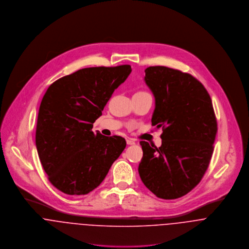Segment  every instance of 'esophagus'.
<instances>
[{"mask_svg": "<svg viewBox=\"0 0 249 249\" xmlns=\"http://www.w3.org/2000/svg\"><path fill=\"white\" fill-rule=\"evenodd\" d=\"M126 141H127V144H128V145H134V144H136L135 140L132 139V138H127Z\"/></svg>", "mask_w": 249, "mask_h": 249, "instance_id": "esophagus-1", "label": "esophagus"}]
</instances>
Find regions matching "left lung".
<instances>
[{"instance_id":"left-lung-1","label":"left lung","mask_w":249,"mask_h":249,"mask_svg":"<svg viewBox=\"0 0 249 249\" xmlns=\"http://www.w3.org/2000/svg\"><path fill=\"white\" fill-rule=\"evenodd\" d=\"M145 83L156 107L152 125L162 129V144L140 141L138 173L158 197L175 199L189 193L210 163L218 131L211 97L189 73L163 66L145 70Z\"/></svg>"}]
</instances>
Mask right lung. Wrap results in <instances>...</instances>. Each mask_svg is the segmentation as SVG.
Segmentation results:
<instances>
[{"label": "right lung", "mask_w": 249, "mask_h": 249, "mask_svg": "<svg viewBox=\"0 0 249 249\" xmlns=\"http://www.w3.org/2000/svg\"><path fill=\"white\" fill-rule=\"evenodd\" d=\"M131 71L130 65L86 68L47 89L35 142L49 180L61 192L86 195L95 189L125 149V138L94 134L91 129Z\"/></svg>", "instance_id": "1"}]
</instances>
